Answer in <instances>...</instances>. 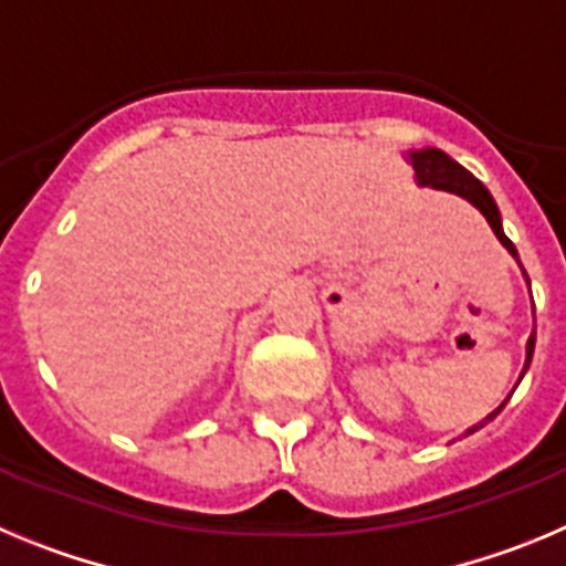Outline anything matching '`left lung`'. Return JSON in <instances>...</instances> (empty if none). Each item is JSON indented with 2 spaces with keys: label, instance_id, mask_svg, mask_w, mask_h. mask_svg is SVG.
<instances>
[{
  "label": "left lung",
  "instance_id": "left-lung-1",
  "mask_svg": "<svg viewBox=\"0 0 566 566\" xmlns=\"http://www.w3.org/2000/svg\"><path fill=\"white\" fill-rule=\"evenodd\" d=\"M411 161H413V169H417L419 184H428V187H437V189H448V192H457V195H462V198H468V201L473 203V207H476L484 218H488L490 229H493V232H496V238L502 240L504 247H507V252L518 260L516 247H513L507 234L502 232V218H499L496 203H493V198H490V192L484 189L482 181H476V178H473L468 169L459 167L451 155H444L442 149H419V153H411ZM533 348H536V332H533V337H530V343H527V365H530V359H533ZM527 365H524V371H527ZM502 408H499V411H502ZM499 411L490 413L484 422H490V419L496 417ZM484 422L468 428V431H464V437L473 431H479Z\"/></svg>",
  "mask_w": 566,
  "mask_h": 566
}]
</instances>
